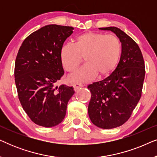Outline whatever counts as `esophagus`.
Segmentation results:
<instances>
[{
	"label": "esophagus",
	"instance_id": "34e87169",
	"mask_svg": "<svg viewBox=\"0 0 157 157\" xmlns=\"http://www.w3.org/2000/svg\"><path fill=\"white\" fill-rule=\"evenodd\" d=\"M73 86H74V91H77V90L80 89V88L83 87V85L80 83H74V85H73Z\"/></svg>",
	"mask_w": 157,
	"mask_h": 157
}]
</instances>
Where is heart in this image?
<instances>
[{"label": "heart", "mask_w": 157, "mask_h": 157, "mask_svg": "<svg viewBox=\"0 0 157 157\" xmlns=\"http://www.w3.org/2000/svg\"><path fill=\"white\" fill-rule=\"evenodd\" d=\"M121 44L114 35L96 32H86L77 36L75 44L62 46L61 59L63 67L68 72L78 68L84 58L86 63L69 76L71 81L86 82L96 75L100 78L108 76L119 63Z\"/></svg>", "instance_id": "b5f03b06"}]
</instances>
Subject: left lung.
<instances>
[{"mask_svg": "<svg viewBox=\"0 0 157 157\" xmlns=\"http://www.w3.org/2000/svg\"><path fill=\"white\" fill-rule=\"evenodd\" d=\"M114 33L121 43L117 67L104 80L88 86L91 94L88 112L98 127L110 129L128 121L140 99L145 65L138 44L117 27L100 28Z\"/></svg>", "mask_w": 157, "mask_h": 157, "instance_id": "1", "label": "left lung"}]
</instances>
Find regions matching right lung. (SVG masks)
Instances as JSON below:
<instances>
[{
	"mask_svg": "<svg viewBox=\"0 0 157 157\" xmlns=\"http://www.w3.org/2000/svg\"><path fill=\"white\" fill-rule=\"evenodd\" d=\"M74 29L47 25L28 36L15 63V82L23 110L38 126L52 127L63 121L72 86H55L64 74L61 50Z\"/></svg>",
	"mask_w": 157,
	"mask_h": 157,
	"instance_id": "add662e5",
	"label": "right lung"
}]
</instances>
